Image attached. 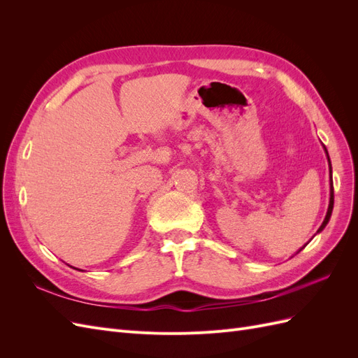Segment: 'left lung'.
Here are the masks:
<instances>
[{
  "instance_id": "obj_1",
  "label": "left lung",
  "mask_w": 358,
  "mask_h": 358,
  "mask_svg": "<svg viewBox=\"0 0 358 358\" xmlns=\"http://www.w3.org/2000/svg\"><path fill=\"white\" fill-rule=\"evenodd\" d=\"M324 149H326V148H324ZM326 154H327V158H329L327 149H326ZM329 170H330V203H329V209H327L326 218H324V221H322V224H321V227H320L317 233L322 231V230H324V227H326V225L329 224V221H330V216H331V212H333V204H334V196H333V179H331V164H330V158H329ZM301 249H303V248H301ZM301 249H300V251H301Z\"/></svg>"
}]
</instances>
